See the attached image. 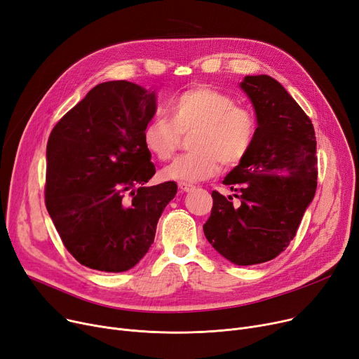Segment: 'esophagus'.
Returning a JSON list of instances; mask_svg holds the SVG:
<instances>
[{
	"label": "esophagus",
	"instance_id": "1",
	"mask_svg": "<svg viewBox=\"0 0 359 359\" xmlns=\"http://www.w3.org/2000/svg\"><path fill=\"white\" fill-rule=\"evenodd\" d=\"M179 189L182 191V192H191V191H194L195 189V186L194 184H191V183H179Z\"/></svg>",
	"mask_w": 359,
	"mask_h": 359
}]
</instances>
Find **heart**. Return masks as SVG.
Wrapping results in <instances>:
<instances>
[{
    "label": "heart",
    "mask_w": 359,
    "mask_h": 359,
    "mask_svg": "<svg viewBox=\"0 0 359 359\" xmlns=\"http://www.w3.org/2000/svg\"><path fill=\"white\" fill-rule=\"evenodd\" d=\"M165 116L151 119L142 132L148 153L167 161L179 149L183 134L191 137L192 153L180 156L163 170L165 179L199 182L214 177L221 163L234 167L248 157L257 134L253 111L218 88L198 86L170 99Z\"/></svg>",
    "instance_id": "1"
}]
</instances>
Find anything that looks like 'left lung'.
<instances>
[{"mask_svg":"<svg viewBox=\"0 0 359 359\" xmlns=\"http://www.w3.org/2000/svg\"><path fill=\"white\" fill-rule=\"evenodd\" d=\"M250 97L257 134L248 157L224 184L240 205L212 191L205 237L240 266L272 260L295 237L317 187L316 135L310 118L269 75H248L240 84Z\"/></svg>","mask_w":359,"mask_h":359,"instance_id":"left-lung-1","label":"left lung"}]
</instances>
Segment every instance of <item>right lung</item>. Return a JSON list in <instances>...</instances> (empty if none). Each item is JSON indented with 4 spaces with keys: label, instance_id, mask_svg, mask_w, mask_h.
Listing matches in <instances>:
<instances>
[{
    "label": "right lung",
    "instance_id": "obj_1",
    "mask_svg": "<svg viewBox=\"0 0 359 359\" xmlns=\"http://www.w3.org/2000/svg\"><path fill=\"white\" fill-rule=\"evenodd\" d=\"M156 93L107 81L61 118L46 145L45 205L65 249L102 272L134 268L154 241L157 222L177 194L154 176L142 132Z\"/></svg>",
    "mask_w": 359,
    "mask_h": 359
}]
</instances>
